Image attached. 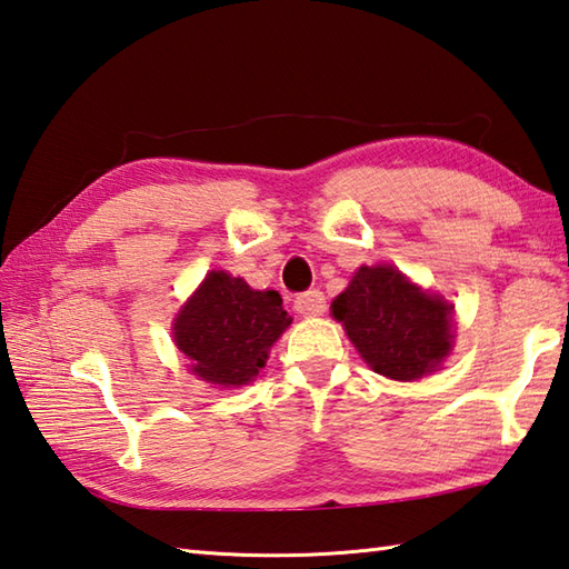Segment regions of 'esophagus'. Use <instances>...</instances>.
Here are the masks:
<instances>
[{
	"mask_svg": "<svg viewBox=\"0 0 569 569\" xmlns=\"http://www.w3.org/2000/svg\"><path fill=\"white\" fill-rule=\"evenodd\" d=\"M293 308L301 316H308V318H313V316H320L326 311V296H323V291H318V288H313V291H306V293H301L293 301Z\"/></svg>",
	"mask_w": 569,
	"mask_h": 569,
	"instance_id": "esophagus-1",
	"label": "esophagus"
}]
</instances>
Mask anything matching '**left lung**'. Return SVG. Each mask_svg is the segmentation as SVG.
Wrapping results in <instances>:
<instances>
[{
    "mask_svg": "<svg viewBox=\"0 0 569 569\" xmlns=\"http://www.w3.org/2000/svg\"><path fill=\"white\" fill-rule=\"evenodd\" d=\"M330 308L366 363L392 380L432 373L452 348V308L392 266L358 268Z\"/></svg>",
    "mask_w": 569,
    "mask_h": 569,
    "instance_id": "left-lung-1",
    "label": "left lung"
}]
</instances>
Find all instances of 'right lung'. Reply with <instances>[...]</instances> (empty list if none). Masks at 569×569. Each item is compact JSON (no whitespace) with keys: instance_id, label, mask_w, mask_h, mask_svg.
I'll list each match as a JSON object with an SVG mask.
<instances>
[{"instance_id":"right-lung-1","label":"right lung","mask_w":569,"mask_h":569,"mask_svg":"<svg viewBox=\"0 0 569 569\" xmlns=\"http://www.w3.org/2000/svg\"><path fill=\"white\" fill-rule=\"evenodd\" d=\"M288 323L281 293L253 291L243 278L211 271L173 323V340L206 383L243 386L266 366L268 348Z\"/></svg>"}]
</instances>
